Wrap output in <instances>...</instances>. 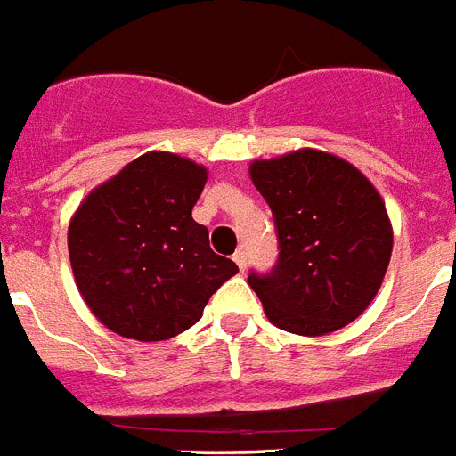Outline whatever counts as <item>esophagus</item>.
I'll list each match as a JSON object with an SVG mask.
<instances>
[{
	"label": "esophagus",
	"instance_id": "34e87169",
	"mask_svg": "<svg viewBox=\"0 0 456 456\" xmlns=\"http://www.w3.org/2000/svg\"><path fill=\"white\" fill-rule=\"evenodd\" d=\"M232 261L238 264L240 271H245V268H247V251L245 249L235 251V254H232Z\"/></svg>",
	"mask_w": 456,
	"mask_h": 456
}]
</instances>
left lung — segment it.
Instances as JSON below:
<instances>
[{"label":"left lung","instance_id":"left-lung-1","mask_svg":"<svg viewBox=\"0 0 456 456\" xmlns=\"http://www.w3.org/2000/svg\"><path fill=\"white\" fill-rule=\"evenodd\" d=\"M249 174L278 235L275 265L249 273L268 320L304 337L353 322L377 297L391 261V221L374 185L320 151L261 159Z\"/></svg>","mask_w":456,"mask_h":456}]
</instances>
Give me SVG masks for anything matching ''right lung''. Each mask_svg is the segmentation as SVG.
<instances>
[{
  "label": "right lung",
  "mask_w": 456,
  "mask_h": 456,
  "mask_svg": "<svg viewBox=\"0 0 456 456\" xmlns=\"http://www.w3.org/2000/svg\"><path fill=\"white\" fill-rule=\"evenodd\" d=\"M205 183V167L148 152L98 185L72 216L68 249L79 294L119 337H176L238 273L192 218Z\"/></svg>",
  "instance_id": "right-lung-1"
}]
</instances>
